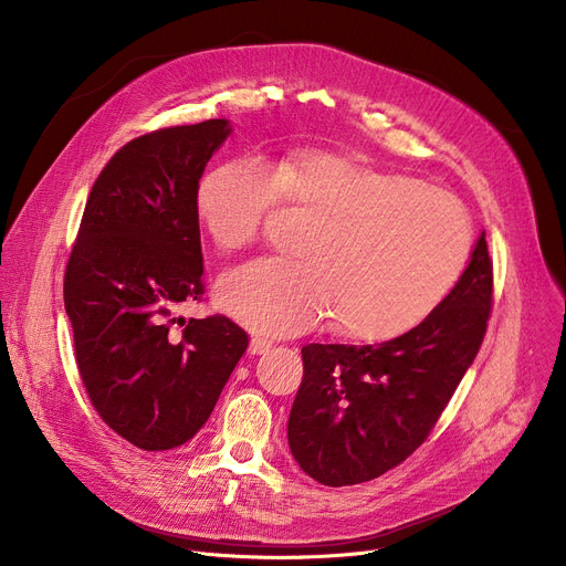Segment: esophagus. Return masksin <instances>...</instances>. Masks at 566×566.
Listing matches in <instances>:
<instances>
[{
    "label": "esophagus",
    "mask_w": 566,
    "mask_h": 566,
    "mask_svg": "<svg viewBox=\"0 0 566 566\" xmlns=\"http://www.w3.org/2000/svg\"><path fill=\"white\" fill-rule=\"evenodd\" d=\"M268 348H271V342L263 339V337H252V342H250V353H252V355H261V353H265Z\"/></svg>",
    "instance_id": "34e87169"
}]
</instances>
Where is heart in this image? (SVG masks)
I'll list each match as a JSON object with an SVG mask.
<instances>
[{"label":"heart","mask_w":566,"mask_h":566,"mask_svg":"<svg viewBox=\"0 0 566 566\" xmlns=\"http://www.w3.org/2000/svg\"><path fill=\"white\" fill-rule=\"evenodd\" d=\"M282 201L316 216L305 259H254L218 289L222 310L259 333H303L335 316L350 339L401 337L448 298L472 252L470 216L454 195L335 151L298 148L275 165L231 158L201 176L195 211L231 252L252 245Z\"/></svg>","instance_id":"1"}]
</instances>
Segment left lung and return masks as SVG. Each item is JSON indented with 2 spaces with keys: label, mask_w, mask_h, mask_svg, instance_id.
Returning <instances> with one entry per match:
<instances>
[{
  "label": "left lung",
  "mask_w": 566,
  "mask_h": 566,
  "mask_svg": "<svg viewBox=\"0 0 566 566\" xmlns=\"http://www.w3.org/2000/svg\"><path fill=\"white\" fill-rule=\"evenodd\" d=\"M493 307L484 233L457 286L410 333L382 344H307L289 448L312 480L350 486L406 461L433 431L478 355Z\"/></svg>",
  "instance_id": "8db88e82"
}]
</instances>
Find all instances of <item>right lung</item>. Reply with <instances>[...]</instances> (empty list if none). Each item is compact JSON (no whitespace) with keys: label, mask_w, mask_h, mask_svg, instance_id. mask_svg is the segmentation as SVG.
<instances>
[{"label":"right lung","mask_w":566,"mask_h":566,"mask_svg":"<svg viewBox=\"0 0 566 566\" xmlns=\"http://www.w3.org/2000/svg\"><path fill=\"white\" fill-rule=\"evenodd\" d=\"M231 133L224 118L130 139L88 192L66 275L75 363L101 420L135 448L188 442L211 418L248 333L222 314L178 316L203 298L195 192Z\"/></svg>","instance_id":"1"}]
</instances>
